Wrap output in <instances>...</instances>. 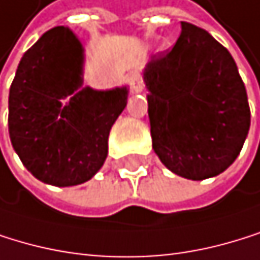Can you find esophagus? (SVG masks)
Here are the masks:
<instances>
[{"label":"esophagus","mask_w":260,"mask_h":260,"mask_svg":"<svg viewBox=\"0 0 260 260\" xmlns=\"http://www.w3.org/2000/svg\"><path fill=\"white\" fill-rule=\"evenodd\" d=\"M130 89H132V92H133V94H140V92L144 91V84H143L140 75L133 74V75L130 77Z\"/></svg>","instance_id":"esophagus-1"}]
</instances>
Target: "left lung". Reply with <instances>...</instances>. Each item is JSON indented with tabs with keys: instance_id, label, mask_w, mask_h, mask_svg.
Returning a JSON list of instances; mask_svg holds the SVG:
<instances>
[{
	"instance_id": "left-lung-1",
	"label": "left lung",
	"mask_w": 260,
	"mask_h": 260,
	"mask_svg": "<svg viewBox=\"0 0 260 260\" xmlns=\"http://www.w3.org/2000/svg\"><path fill=\"white\" fill-rule=\"evenodd\" d=\"M147 87L152 147L171 173L204 180L235 161L251 113L231 53L202 28L182 21L173 50L152 58Z\"/></svg>"
}]
</instances>
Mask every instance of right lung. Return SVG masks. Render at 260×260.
Masks as SVG:
<instances>
[{
    "mask_svg": "<svg viewBox=\"0 0 260 260\" xmlns=\"http://www.w3.org/2000/svg\"><path fill=\"white\" fill-rule=\"evenodd\" d=\"M84 48L66 26L47 31L23 54L9 91V136L28 171L44 183L92 179L108 155V136L128 87L83 86Z\"/></svg>",
    "mask_w": 260,
    "mask_h": 260,
    "instance_id": "right-lung-1",
    "label": "right lung"
}]
</instances>
